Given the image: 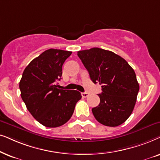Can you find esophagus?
Listing matches in <instances>:
<instances>
[{"instance_id":"1","label":"esophagus","mask_w":160,"mask_h":160,"mask_svg":"<svg viewBox=\"0 0 160 160\" xmlns=\"http://www.w3.org/2000/svg\"><path fill=\"white\" fill-rule=\"evenodd\" d=\"M81 95L82 97L86 98V97H88L89 94H88V93H87V92H82V93H81Z\"/></svg>"}]
</instances>
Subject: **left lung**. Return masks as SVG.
<instances>
[{
  "label": "left lung",
  "instance_id": "obj_1",
  "mask_svg": "<svg viewBox=\"0 0 160 160\" xmlns=\"http://www.w3.org/2000/svg\"><path fill=\"white\" fill-rule=\"evenodd\" d=\"M93 83L102 85L100 103L92 108L95 118L108 127H117L127 121L135 108L139 84L128 63L111 51L93 48L78 51Z\"/></svg>",
  "mask_w": 160,
  "mask_h": 160
}]
</instances>
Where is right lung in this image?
Instances as JSON below:
<instances>
[{
    "instance_id": "add662e5",
    "label": "right lung",
    "mask_w": 160,
    "mask_h": 160,
    "mask_svg": "<svg viewBox=\"0 0 160 160\" xmlns=\"http://www.w3.org/2000/svg\"><path fill=\"white\" fill-rule=\"evenodd\" d=\"M72 52L49 49L25 67L20 82L21 97L34 118L47 127L62 126L71 118L82 96L76 90H63L56 84L62 66Z\"/></svg>"
}]
</instances>
